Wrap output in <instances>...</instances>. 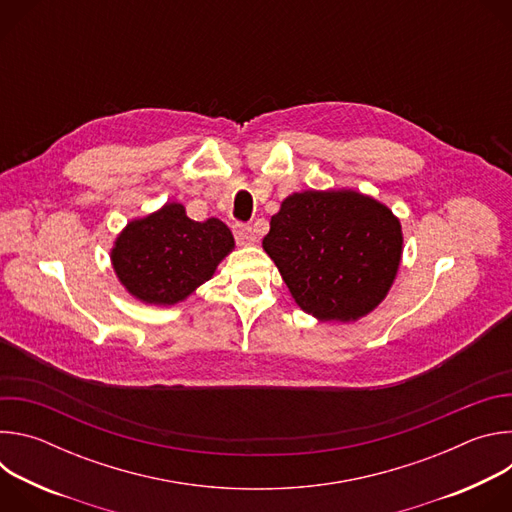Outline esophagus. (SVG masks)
<instances>
[{
    "instance_id": "34e87169",
    "label": "esophagus",
    "mask_w": 512,
    "mask_h": 512,
    "mask_svg": "<svg viewBox=\"0 0 512 512\" xmlns=\"http://www.w3.org/2000/svg\"><path fill=\"white\" fill-rule=\"evenodd\" d=\"M233 233H235V237H237V241H239L241 245H249V243L255 241L253 229H251L249 225H245V223H237V225L233 227Z\"/></svg>"
}]
</instances>
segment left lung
Wrapping results in <instances>:
<instances>
[{"mask_svg": "<svg viewBox=\"0 0 512 512\" xmlns=\"http://www.w3.org/2000/svg\"><path fill=\"white\" fill-rule=\"evenodd\" d=\"M296 304L318 320H358L391 289L403 253L399 218L354 190L287 196L263 239Z\"/></svg>", "mask_w": 512, "mask_h": 512, "instance_id": "left-lung-1", "label": "left lung"}]
</instances>
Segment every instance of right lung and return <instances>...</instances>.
I'll return each mask as SVG.
<instances>
[{
	"label": "right lung",
	"instance_id": "add662e5",
	"mask_svg": "<svg viewBox=\"0 0 512 512\" xmlns=\"http://www.w3.org/2000/svg\"><path fill=\"white\" fill-rule=\"evenodd\" d=\"M233 247V233L223 221H192L182 204L168 202L123 229L111 261L131 296L145 304L172 306L208 281Z\"/></svg>",
	"mask_w": 512,
	"mask_h": 512
}]
</instances>
